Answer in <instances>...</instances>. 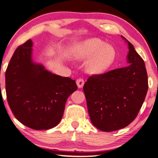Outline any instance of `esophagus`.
Instances as JSON below:
<instances>
[{
  "label": "esophagus",
  "mask_w": 158,
  "mask_h": 158,
  "mask_svg": "<svg viewBox=\"0 0 158 158\" xmlns=\"http://www.w3.org/2000/svg\"><path fill=\"white\" fill-rule=\"evenodd\" d=\"M84 83H85L84 81L81 78L77 79L76 81V84H77V87H79V88H82V87H83V85H84Z\"/></svg>",
  "instance_id": "esophagus-1"
}]
</instances>
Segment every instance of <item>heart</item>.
I'll list each match as a JSON object with an SVG mask.
<instances>
[{
	"label": "heart",
	"instance_id": "heart-1",
	"mask_svg": "<svg viewBox=\"0 0 158 158\" xmlns=\"http://www.w3.org/2000/svg\"><path fill=\"white\" fill-rule=\"evenodd\" d=\"M76 59H87L85 69L90 74H102L115 62L116 52L114 47L99 39H89L79 44L72 51Z\"/></svg>",
	"mask_w": 158,
	"mask_h": 158
}]
</instances>
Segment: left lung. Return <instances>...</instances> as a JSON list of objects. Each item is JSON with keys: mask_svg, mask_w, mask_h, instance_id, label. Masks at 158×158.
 <instances>
[{"mask_svg": "<svg viewBox=\"0 0 158 158\" xmlns=\"http://www.w3.org/2000/svg\"><path fill=\"white\" fill-rule=\"evenodd\" d=\"M129 65L100 75L85 82L83 91L93 124L110 132L127 127L135 119L146 96L148 82L143 60L127 39Z\"/></svg>", "mask_w": 158, "mask_h": 158, "instance_id": "obj_1", "label": "left lung"}]
</instances>
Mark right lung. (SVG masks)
<instances>
[{"instance_id":"obj_1","label":"right lung","mask_w":158,"mask_h":158,"mask_svg":"<svg viewBox=\"0 0 158 158\" xmlns=\"http://www.w3.org/2000/svg\"><path fill=\"white\" fill-rule=\"evenodd\" d=\"M31 40L16 48L6 72L7 100L20 123L35 130L59 124L69 97L77 89L75 80L48 71L32 60Z\"/></svg>"}]
</instances>
